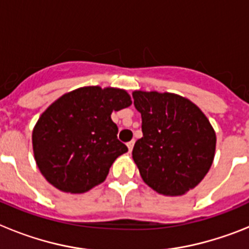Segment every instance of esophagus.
I'll use <instances>...</instances> for the list:
<instances>
[{
    "mask_svg": "<svg viewBox=\"0 0 249 249\" xmlns=\"http://www.w3.org/2000/svg\"><path fill=\"white\" fill-rule=\"evenodd\" d=\"M133 146H135V141H129L128 143H127V147H128V151L131 152L133 149Z\"/></svg>",
    "mask_w": 249,
    "mask_h": 249,
    "instance_id": "1",
    "label": "esophagus"
}]
</instances>
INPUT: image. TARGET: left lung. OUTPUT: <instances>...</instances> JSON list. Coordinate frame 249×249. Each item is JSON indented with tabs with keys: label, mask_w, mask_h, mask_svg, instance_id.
I'll list each match as a JSON object with an SVG mask.
<instances>
[{
	"label": "left lung",
	"mask_w": 249,
	"mask_h": 249,
	"mask_svg": "<svg viewBox=\"0 0 249 249\" xmlns=\"http://www.w3.org/2000/svg\"><path fill=\"white\" fill-rule=\"evenodd\" d=\"M132 96L143 133L132 157L144 183L164 196L195 188L214 158L215 133L208 118L178 94L135 91Z\"/></svg>",
	"instance_id": "1"
}]
</instances>
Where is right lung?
I'll list each match as a JSON object with an SVG mask.
<instances>
[{"label": "right lung", "mask_w": 249, "mask_h": 249, "mask_svg": "<svg viewBox=\"0 0 249 249\" xmlns=\"http://www.w3.org/2000/svg\"><path fill=\"white\" fill-rule=\"evenodd\" d=\"M124 89L89 86L63 94L41 114L32 132L36 163L59 191L83 193L102 183L118 156L113 111L131 106Z\"/></svg>", "instance_id": "right-lung-1"}]
</instances>
